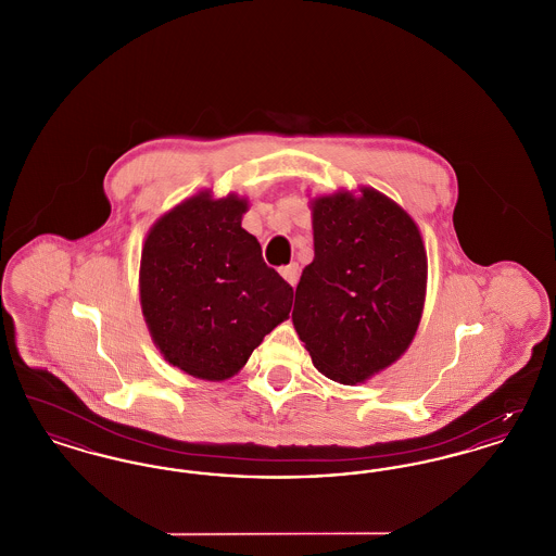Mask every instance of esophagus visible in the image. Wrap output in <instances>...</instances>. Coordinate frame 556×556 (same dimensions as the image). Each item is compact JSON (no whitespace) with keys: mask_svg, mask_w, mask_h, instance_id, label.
<instances>
[{"mask_svg":"<svg viewBox=\"0 0 556 556\" xmlns=\"http://www.w3.org/2000/svg\"><path fill=\"white\" fill-rule=\"evenodd\" d=\"M279 273H281V277L290 283L291 288H295V283H298V279H300V266L295 265V263H291V265L281 266Z\"/></svg>","mask_w":556,"mask_h":556,"instance_id":"34e87169","label":"esophagus"}]
</instances>
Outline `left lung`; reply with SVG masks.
Segmentation results:
<instances>
[{
    "instance_id": "8db88e82",
    "label": "left lung",
    "mask_w": 556,
    "mask_h": 556,
    "mask_svg": "<svg viewBox=\"0 0 556 556\" xmlns=\"http://www.w3.org/2000/svg\"><path fill=\"white\" fill-rule=\"evenodd\" d=\"M315 261L302 270L291 320L325 377L361 383L413 342L427 254L415 220L379 191L313 204Z\"/></svg>"
}]
</instances>
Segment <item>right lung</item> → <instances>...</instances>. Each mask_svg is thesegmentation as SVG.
Listing matches in <instances>:
<instances>
[{
	"instance_id": "right-lung-1",
	"label": "right lung",
	"mask_w": 556,
	"mask_h": 556,
	"mask_svg": "<svg viewBox=\"0 0 556 556\" xmlns=\"http://www.w3.org/2000/svg\"><path fill=\"white\" fill-rule=\"evenodd\" d=\"M245 200L200 193L164 214L141 252V311L164 358L193 377L236 375L291 311L290 283L241 229Z\"/></svg>"
}]
</instances>
